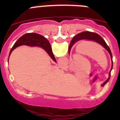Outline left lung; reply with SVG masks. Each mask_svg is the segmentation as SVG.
<instances>
[{
  "label": "left lung",
  "instance_id": "8db88e82",
  "mask_svg": "<svg viewBox=\"0 0 120 120\" xmlns=\"http://www.w3.org/2000/svg\"><path fill=\"white\" fill-rule=\"evenodd\" d=\"M92 40V41H94L97 43H99L100 45H101L103 48L106 49V50L108 51V53H110V56H111V59H112V68H111V70H110V72H109V77L108 79L105 81V82L103 83L101 85L102 86L105 85V84L107 83V82L109 81L110 79V73H111V71H112V68H113V60H112V52H111V50H110V48L108 47L107 44L106 43L105 41L102 38V37L99 35L98 34H97L96 33L91 32H81L79 34L76 35L73 38V39L71 40V42L70 43L69 48H68V53H70V50H71V48L72 47L73 45L75 42L79 41V40Z\"/></svg>",
  "mask_w": 120,
  "mask_h": 120
}]
</instances>
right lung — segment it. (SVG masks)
Segmentation results:
<instances>
[{"label":"right lung","mask_w":120,"mask_h":120,"mask_svg":"<svg viewBox=\"0 0 120 120\" xmlns=\"http://www.w3.org/2000/svg\"><path fill=\"white\" fill-rule=\"evenodd\" d=\"M23 45L31 46V47L37 46V47H40L43 48L49 55V56L52 58V59L54 62H56L54 55L53 54L51 45L48 40H47L44 37L41 35L35 34V33H28V34L23 35V36H22L20 38H19V40L16 41L11 49V50L9 53V56L14 49ZM9 56H8V58H9Z\"/></svg>","instance_id":"add662e5"}]
</instances>
